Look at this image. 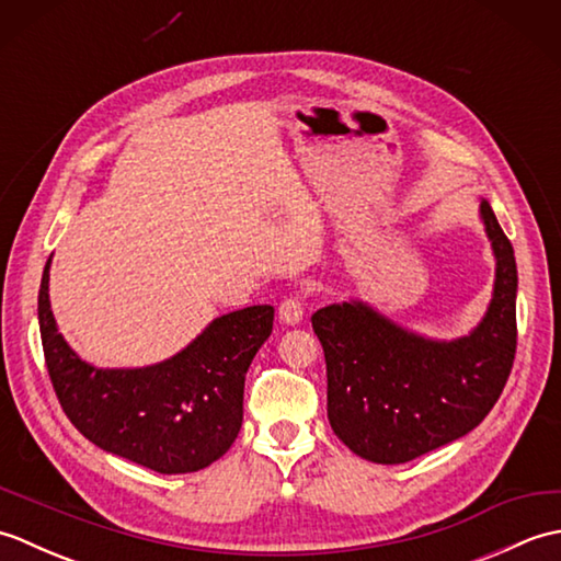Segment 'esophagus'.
Listing matches in <instances>:
<instances>
[{
  "label": "esophagus",
  "mask_w": 561,
  "mask_h": 561,
  "mask_svg": "<svg viewBox=\"0 0 561 561\" xmlns=\"http://www.w3.org/2000/svg\"><path fill=\"white\" fill-rule=\"evenodd\" d=\"M279 320L287 325H299L304 320V301L299 296H289L279 304Z\"/></svg>",
  "instance_id": "obj_1"
}]
</instances>
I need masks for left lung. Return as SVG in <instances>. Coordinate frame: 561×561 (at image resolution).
<instances>
[{
	"instance_id": "left-lung-1",
	"label": "left lung",
	"mask_w": 561,
	"mask_h": 561,
	"mask_svg": "<svg viewBox=\"0 0 561 561\" xmlns=\"http://www.w3.org/2000/svg\"><path fill=\"white\" fill-rule=\"evenodd\" d=\"M480 217L496 277L490 308L470 335L428 340L364 301L313 313L328 366V420L356 456L383 465L420 458L472 432L502 396L516 356L518 272L486 199Z\"/></svg>"
}]
</instances>
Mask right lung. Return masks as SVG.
Segmentation results:
<instances>
[{
    "label": "right lung",
    "mask_w": 561,
    "mask_h": 561,
    "mask_svg": "<svg viewBox=\"0 0 561 561\" xmlns=\"http://www.w3.org/2000/svg\"><path fill=\"white\" fill-rule=\"evenodd\" d=\"M50 260L38 291V323L57 400L99 448L161 474L207 468L243 424L248 366L272 332L274 308L248 306L214 318L183 352L145 368H96L57 332Z\"/></svg>",
    "instance_id": "1"
}]
</instances>
